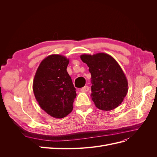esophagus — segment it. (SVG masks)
<instances>
[{"label":"esophagus","instance_id":"obj_1","mask_svg":"<svg viewBox=\"0 0 157 157\" xmlns=\"http://www.w3.org/2000/svg\"><path fill=\"white\" fill-rule=\"evenodd\" d=\"M80 90H81L82 92H88V90H89V87L88 86H84L83 88H82L81 89H80Z\"/></svg>","mask_w":157,"mask_h":157}]
</instances>
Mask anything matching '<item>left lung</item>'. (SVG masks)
Masks as SVG:
<instances>
[{
    "label": "left lung",
    "mask_w": 157,
    "mask_h": 157,
    "mask_svg": "<svg viewBox=\"0 0 157 157\" xmlns=\"http://www.w3.org/2000/svg\"><path fill=\"white\" fill-rule=\"evenodd\" d=\"M80 59L91 73V97L96 107L111 111L122 102L128 92V81L120 65L105 53L83 54Z\"/></svg>",
    "instance_id": "left-lung-1"
}]
</instances>
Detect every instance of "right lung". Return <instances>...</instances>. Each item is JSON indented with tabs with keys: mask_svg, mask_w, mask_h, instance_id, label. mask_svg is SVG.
<instances>
[{
	"mask_svg": "<svg viewBox=\"0 0 157 157\" xmlns=\"http://www.w3.org/2000/svg\"><path fill=\"white\" fill-rule=\"evenodd\" d=\"M69 62L65 56H48L41 61L33 80V92L39 105L56 118H62L72 111L77 96L67 71Z\"/></svg>",
	"mask_w": 157,
	"mask_h": 157,
	"instance_id": "add662e5",
	"label": "right lung"
}]
</instances>
